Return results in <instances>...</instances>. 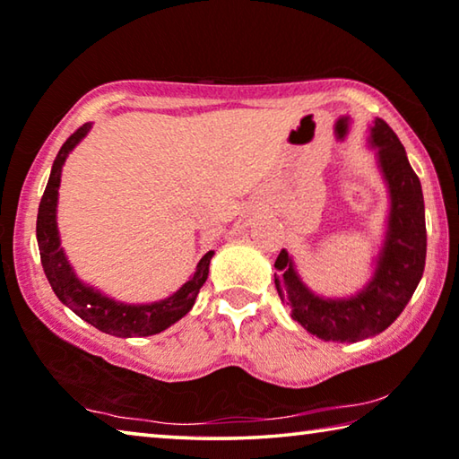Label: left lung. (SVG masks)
Returning a JSON list of instances; mask_svg holds the SVG:
<instances>
[{
	"label": "left lung",
	"mask_w": 459,
	"mask_h": 459,
	"mask_svg": "<svg viewBox=\"0 0 459 459\" xmlns=\"http://www.w3.org/2000/svg\"><path fill=\"white\" fill-rule=\"evenodd\" d=\"M368 146L386 185L388 213L385 238L372 258V274L350 297H323L300 279L295 260L281 250L274 284L290 317L323 342L354 343L385 332L399 317L425 270L427 230L420 180L407 152L385 119L368 127Z\"/></svg>",
	"instance_id": "obj_1"
}]
</instances>
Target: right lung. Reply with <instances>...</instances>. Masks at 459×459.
I'll list each match as a JSON object with an SVG mask.
<instances>
[{"instance_id": "right-lung-1", "label": "right lung", "mask_w": 459, "mask_h": 459, "mask_svg": "<svg viewBox=\"0 0 459 459\" xmlns=\"http://www.w3.org/2000/svg\"><path fill=\"white\" fill-rule=\"evenodd\" d=\"M93 124H82L73 136L65 142L58 150L52 170L48 177V185L44 189L39 207V220H36V239H39V250L44 274L50 282L52 290L60 303L79 315L82 321L91 323L93 327L103 333L116 337H146L160 333L178 319H183L193 309L195 299L199 289L209 276V264H212L213 250H209L199 260L197 268L183 287L172 292L167 299L154 300V303H124L114 297L105 295L93 284L82 282L69 258L60 246V234L56 223V207H58V186L63 177V167L69 154L79 146V142L91 132Z\"/></svg>"}]
</instances>
